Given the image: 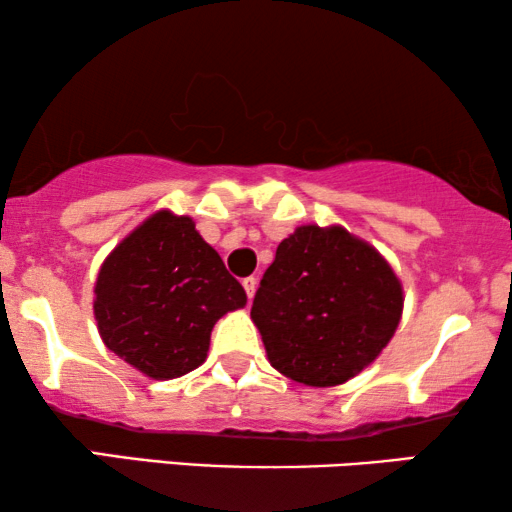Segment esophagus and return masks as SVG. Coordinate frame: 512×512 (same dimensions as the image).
<instances>
[{"instance_id":"esophagus-1","label":"esophagus","mask_w":512,"mask_h":512,"mask_svg":"<svg viewBox=\"0 0 512 512\" xmlns=\"http://www.w3.org/2000/svg\"><path fill=\"white\" fill-rule=\"evenodd\" d=\"M242 286H244V291H247V296H249V300L254 298V293H256V279L254 277H244V282H242Z\"/></svg>"}]
</instances>
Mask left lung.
<instances>
[{"instance_id":"left-lung-1","label":"left lung","mask_w":512,"mask_h":512,"mask_svg":"<svg viewBox=\"0 0 512 512\" xmlns=\"http://www.w3.org/2000/svg\"><path fill=\"white\" fill-rule=\"evenodd\" d=\"M403 284L373 244L342 226H298L279 242L251 319L270 366L307 387H338L394 338Z\"/></svg>"}]
</instances>
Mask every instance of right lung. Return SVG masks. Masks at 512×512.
Listing matches in <instances>:
<instances>
[{
    "label": "right lung",
    "instance_id": "add662e5",
    "mask_svg": "<svg viewBox=\"0 0 512 512\" xmlns=\"http://www.w3.org/2000/svg\"><path fill=\"white\" fill-rule=\"evenodd\" d=\"M244 305L242 284L191 216L160 209L104 258L93 314L118 359L151 380H174L205 363L216 321Z\"/></svg>",
    "mask_w": 512,
    "mask_h": 512
}]
</instances>
